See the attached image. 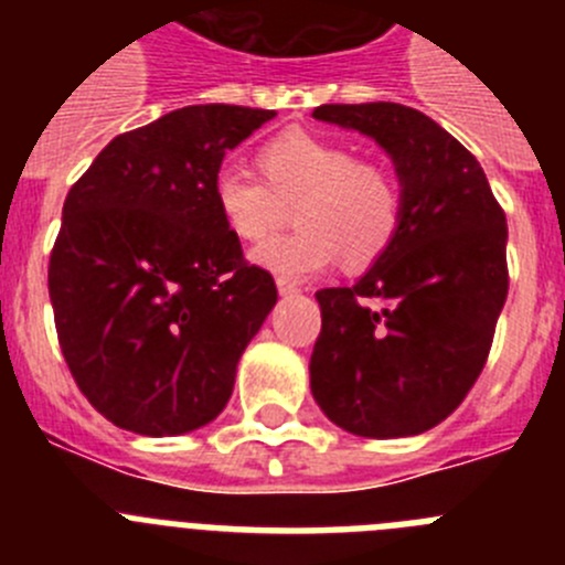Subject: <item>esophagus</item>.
<instances>
[{
  "instance_id": "obj_1",
  "label": "esophagus",
  "mask_w": 565,
  "mask_h": 565,
  "mask_svg": "<svg viewBox=\"0 0 565 565\" xmlns=\"http://www.w3.org/2000/svg\"><path fill=\"white\" fill-rule=\"evenodd\" d=\"M277 288H279V294H282V297H288V294H297L299 291L297 279H291V277H277Z\"/></svg>"
}]
</instances>
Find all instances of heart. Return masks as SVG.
<instances>
[{"label": "heart", "mask_w": 565, "mask_h": 565, "mask_svg": "<svg viewBox=\"0 0 565 565\" xmlns=\"http://www.w3.org/2000/svg\"><path fill=\"white\" fill-rule=\"evenodd\" d=\"M259 174L223 163L212 198L234 239L257 246L297 217V232L254 254L259 266L282 277L322 271L342 254L353 271L391 252L402 232L404 189L396 169L379 158H359L342 138L286 129L257 152Z\"/></svg>", "instance_id": "1"}]
</instances>
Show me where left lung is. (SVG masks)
<instances>
[{"label":"left lung","instance_id":"8db88e82","mask_svg":"<svg viewBox=\"0 0 565 565\" xmlns=\"http://www.w3.org/2000/svg\"><path fill=\"white\" fill-rule=\"evenodd\" d=\"M313 118L371 135L404 189L396 243L351 288L317 291L311 391L353 436H418L487 364L507 302V214L476 154L404 104H322Z\"/></svg>","mask_w":565,"mask_h":565}]
</instances>
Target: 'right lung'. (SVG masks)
I'll use <instances>...</instances> for the list:
<instances>
[{"instance_id": "obj_1", "label": "right lung", "mask_w": 565, "mask_h": 565, "mask_svg": "<svg viewBox=\"0 0 565 565\" xmlns=\"http://www.w3.org/2000/svg\"><path fill=\"white\" fill-rule=\"evenodd\" d=\"M274 109L194 104L124 132L73 183L47 288L64 362L107 422L198 430L226 407L277 286L212 198L223 154Z\"/></svg>"}]
</instances>
